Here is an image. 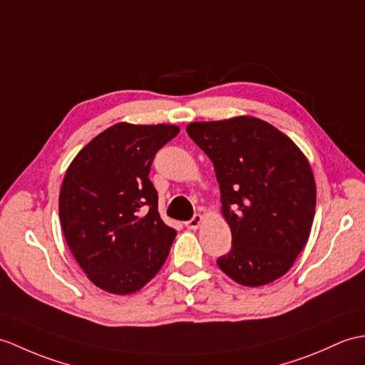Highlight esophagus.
Here are the masks:
<instances>
[{
	"mask_svg": "<svg viewBox=\"0 0 365 365\" xmlns=\"http://www.w3.org/2000/svg\"><path fill=\"white\" fill-rule=\"evenodd\" d=\"M202 222H203V216L202 215H194L191 221L186 222V227H188L190 230H197V228L202 225Z\"/></svg>",
	"mask_w": 365,
	"mask_h": 365,
	"instance_id": "34e87169",
	"label": "esophagus"
}]
</instances>
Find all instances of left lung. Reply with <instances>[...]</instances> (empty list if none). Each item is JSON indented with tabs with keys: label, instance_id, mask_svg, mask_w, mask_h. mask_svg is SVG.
Instances as JSON below:
<instances>
[{
	"label": "left lung",
	"instance_id": "obj_1",
	"mask_svg": "<svg viewBox=\"0 0 365 365\" xmlns=\"http://www.w3.org/2000/svg\"><path fill=\"white\" fill-rule=\"evenodd\" d=\"M215 166L232 250L217 266L233 282L258 287L283 277L308 242L316 180L287 135L255 116L186 125Z\"/></svg>",
	"mask_w": 365,
	"mask_h": 365
}]
</instances>
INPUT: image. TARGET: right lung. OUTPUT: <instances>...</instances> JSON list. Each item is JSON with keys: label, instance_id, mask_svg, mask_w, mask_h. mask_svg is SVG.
Returning a JSON list of instances; mask_svg holds the SVG:
<instances>
[{"label": "right lung", "instance_id": "add662e5", "mask_svg": "<svg viewBox=\"0 0 365 365\" xmlns=\"http://www.w3.org/2000/svg\"><path fill=\"white\" fill-rule=\"evenodd\" d=\"M179 132L173 124L118 123L68 166L58 194L62 232L99 289L133 294L165 264L177 232L160 217L148 175L157 150Z\"/></svg>", "mask_w": 365, "mask_h": 365}]
</instances>
